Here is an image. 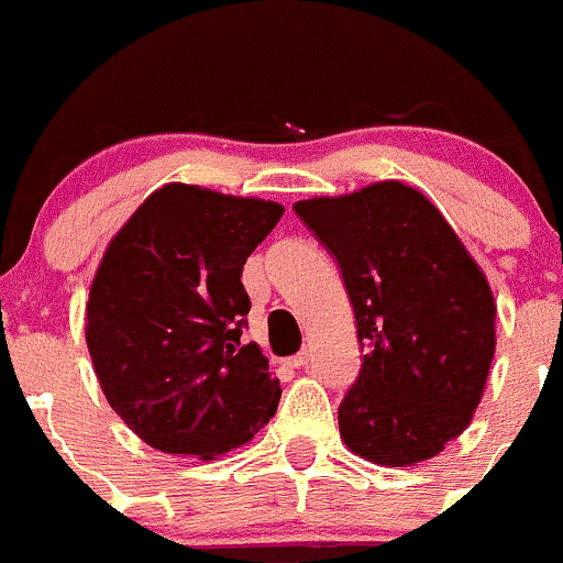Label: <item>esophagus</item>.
Masks as SVG:
<instances>
[{
    "label": "esophagus",
    "instance_id": "obj_1",
    "mask_svg": "<svg viewBox=\"0 0 563 563\" xmlns=\"http://www.w3.org/2000/svg\"><path fill=\"white\" fill-rule=\"evenodd\" d=\"M284 364H287L289 369H300V366L309 364V353H306V350H303V353H298V355H289V358L284 361Z\"/></svg>",
    "mask_w": 563,
    "mask_h": 563
}]
</instances>
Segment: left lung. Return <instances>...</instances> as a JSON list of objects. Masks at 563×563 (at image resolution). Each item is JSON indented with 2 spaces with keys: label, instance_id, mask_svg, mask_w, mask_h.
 I'll return each instance as SVG.
<instances>
[{
  "label": "left lung",
  "instance_id": "left-lung-1",
  "mask_svg": "<svg viewBox=\"0 0 563 563\" xmlns=\"http://www.w3.org/2000/svg\"><path fill=\"white\" fill-rule=\"evenodd\" d=\"M336 257L364 350L339 405L350 452L421 463L463 435L495 353V300L441 210L399 180L295 202Z\"/></svg>",
  "mask_w": 563,
  "mask_h": 563
}]
</instances>
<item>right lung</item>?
I'll list each match as a JSON object with an SVG mask.
<instances>
[{
    "mask_svg": "<svg viewBox=\"0 0 563 563\" xmlns=\"http://www.w3.org/2000/svg\"><path fill=\"white\" fill-rule=\"evenodd\" d=\"M284 208L169 183L106 249L87 347L114 413L153 449L213 460L252 441L282 388L254 342L241 274Z\"/></svg>",
    "mask_w": 563,
    "mask_h": 563,
    "instance_id": "obj_1",
    "label": "right lung"
}]
</instances>
